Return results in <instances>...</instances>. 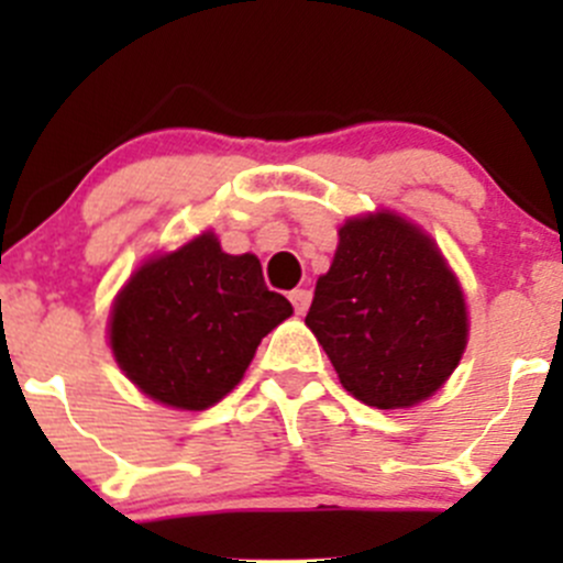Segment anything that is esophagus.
Segmentation results:
<instances>
[{
	"mask_svg": "<svg viewBox=\"0 0 563 563\" xmlns=\"http://www.w3.org/2000/svg\"><path fill=\"white\" fill-rule=\"evenodd\" d=\"M310 297H313V294H310L308 288H294V291L288 294V299H291V305H294V310H297V316H302L305 310L310 308Z\"/></svg>",
	"mask_w": 563,
	"mask_h": 563,
	"instance_id": "esophagus-1",
	"label": "esophagus"
}]
</instances>
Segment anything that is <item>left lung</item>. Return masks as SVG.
Wrapping results in <instances>:
<instances>
[{
  "label": "left lung",
  "mask_w": 563,
  "mask_h": 563,
  "mask_svg": "<svg viewBox=\"0 0 563 563\" xmlns=\"http://www.w3.org/2000/svg\"><path fill=\"white\" fill-rule=\"evenodd\" d=\"M305 323L345 391L376 408L433 395L468 340L455 272L422 229L395 212L345 220Z\"/></svg>",
  "instance_id": "8db88e82"
}]
</instances>
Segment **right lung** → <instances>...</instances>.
Masks as SVG:
<instances>
[{
  "instance_id": "right-lung-1",
  "label": "right lung",
  "mask_w": 563,
  "mask_h": 563,
  "mask_svg": "<svg viewBox=\"0 0 563 563\" xmlns=\"http://www.w3.org/2000/svg\"><path fill=\"white\" fill-rule=\"evenodd\" d=\"M294 313L266 288L253 253L229 255L212 231L139 266L111 310V351L152 400L203 411L245 376L261 340Z\"/></svg>"
}]
</instances>
